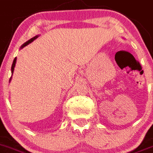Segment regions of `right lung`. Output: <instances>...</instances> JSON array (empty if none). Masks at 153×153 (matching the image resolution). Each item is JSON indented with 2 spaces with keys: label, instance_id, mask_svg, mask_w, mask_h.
Masks as SVG:
<instances>
[{
  "label": "right lung",
  "instance_id": "obj_1",
  "mask_svg": "<svg viewBox=\"0 0 153 153\" xmlns=\"http://www.w3.org/2000/svg\"><path fill=\"white\" fill-rule=\"evenodd\" d=\"M36 38H37V36H36L33 37V38H32V39H30V40H28V41H27V42H25V43L23 44V46H21V48H23V47H24V46H27V45H28L29 43H30V42H32L33 41L34 39H36ZM16 58H15L14 59H13V64H12V66H11V73H12V74H13V70H14V67H15V64H16ZM10 79H11V78H10Z\"/></svg>",
  "mask_w": 153,
  "mask_h": 153
}]
</instances>
